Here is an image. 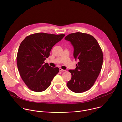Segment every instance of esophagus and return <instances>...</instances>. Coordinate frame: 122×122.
<instances>
[{
  "instance_id": "34e87169",
  "label": "esophagus",
  "mask_w": 122,
  "mask_h": 122,
  "mask_svg": "<svg viewBox=\"0 0 122 122\" xmlns=\"http://www.w3.org/2000/svg\"><path fill=\"white\" fill-rule=\"evenodd\" d=\"M59 71H61V72H64V71H66V70H64V69H62L61 68H59Z\"/></svg>"
}]
</instances>
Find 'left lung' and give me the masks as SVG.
<instances>
[{
	"mask_svg": "<svg viewBox=\"0 0 122 122\" xmlns=\"http://www.w3.org/2000/svg\"><path fill=\"white\" fill-rule=\"evenodd\" d=\"M65 39L72 44L74 57L79 60L74 70H68L72 77L67 83V87L76 93L85 92L94 85L101 71L102 51L95 38L88 34L71 33Z\"/></svg>",
	"mask_w": 122,
	"mask_h": 122,
	"instance_id": "obj_1",
	"label": "left lung"
}]
</instances>
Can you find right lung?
<instances>
[{"mask_svg":"<svg viewBox=\"0 0 122 122\" xmlns=\"http://www.w3.org/2000/svg\"><path fill=\"white\" fill-rule=\"evenodd\" d=\"M65 36L64 34L35 33L27 36L20 44L17 67L23 81L32 91L41 92L47 89L59 72L58 67H51L44 60L49 56L52 48Z\"/></svg>","mask_w":122,"mask_h":122,"instance_id":"obj_1","label":"right lung"}]
</instances>
